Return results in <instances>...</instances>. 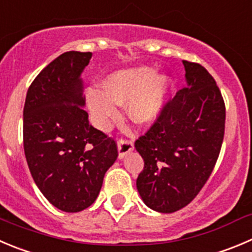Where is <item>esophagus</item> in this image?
Segmentation results:
<instances>
[{
	"label": "esophagus",
	"instance_id": "1",
	"mask_svg": "<svg viewBox=\"0 0 252 252\" xmlns=\"http://www.w3.org/2000/svg\"><path fill=\"white\" fill-rule=\"evenodd\" d=\"M133 151V143L127 140H120L117 143V152H119V158L122 159L125 156Z\"/></svg>",
	"mask_w": 252,
	"mask_h": 252
}]
</instances>
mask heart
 I'll list each match as a JSON object with an SVG mask.
<instances>
[{"mask_svg":"<svg viewBox=\"0 0 252 252\" xmlns=\"http://www.w3.org/2000/svg\"><path fill=\"white\" fill-rule=\"evenodd\" d=\"M172 85L166 74H155L151 66L122 69L109 74L99 90L86 95L89 111L96 126L106 130L110 121L119 115L117 105L126 104L127 116L133 124L148 125L163 109Z\"/></svg>","mask_w":252,"mask_h":252,"instance_id":"obj_1","label":"heart"}]
</instances>
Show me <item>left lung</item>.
Masks as SVG:
<instances>
[{
  "label": "left lung",
  "mask_w": 252,
  "mask_h": 252,
  "mask_svg": "<svg viewBox=\"0 0 252 252\" xmlns=\"http://www.w3.org/2000/svg\"><path fill=\"white\" fill-rule=\"evenodd\" d=\"M186 85L135 142L145 167L136 181L141 199L158 213L188 205L212 174L225 130V105L214 78L183 61Z\"/></svg>",
  "instance_id": "1"
}]
</instances>
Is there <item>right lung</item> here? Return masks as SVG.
Instances as JSON below:
<instances>
[{
    "mask_svg": "<svg viewBox=\"0 0 252 252\" xmlns=\"http://www.w3.org/2000/svg\"><path fill=\"white\" fill-rule=\"evenodd\" d=\"M92 57L61 54L31 84L23 109V146L33 181L50 204L66 213L96 200L117 158L115 141L93 127L83 109L81 73Z\"/></svg>",
    "mask_w": 252,
    "mask_h": 252,
    "instance_id": "1",
    "label": "right lung"
}]
</instances>
